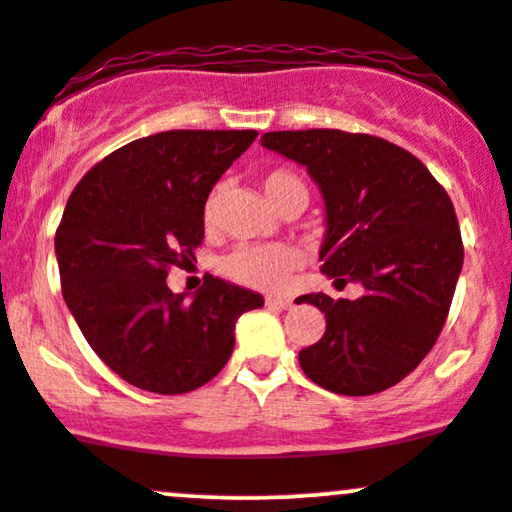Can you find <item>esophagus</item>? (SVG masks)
<instances>
[{
    "label": "esophagus",
    "instance_id": "esophagus-1",
    "mask_svg": "<svg viewBox=\"0 0 512 512\" xmlns=\"http://www.w3.org/2000/svg\"><path fill=\"white\" fill-rule=\"evenodd\" d=\"M264 303H267L269 308H279V310H289L293 305L291 298H281V296H267L264 298Z\"/></svg>",
    "mask_w": 512,
    "mask_h": 512
}]
</instances>
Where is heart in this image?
Masks as SVG:
<instances>
[{"label": "heart", "instance_id": "obj_1", "mask_svg": "<svg viewBox=\"0 0 512 512\" xmlns=\"http://www.w3.org/2000/svg\"><path fill=\"white\" fill-rule=\"evenodd\" d=\"M262 190L276 209H289L293 204H305L308 185L289 168H274L262 175ZM221 187L211 192L204 204V221L214 226L219 214ZM301 250L289 243H264V245H240L221 262L223 274L238 284L260 291H281L289 286L291 274L301 264Z\"/></svg>", "mask_w": 512, "mask_h": 512}]
</instances>
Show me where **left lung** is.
Listing matches in <instances>:
<instances>
[{
	"instance_id": "8db88e82",
	"label": "left lung",
	"mask_w": 512,
	"mask_h": 512,
	"mask_svg": "<svg viewBox=\"0 0 512 512\" xmlns=\"http://www.w3.org/2000/svg\"><path fill=\"white\" fill-rule=\"evenodd\" d=\"M303 163L327 207L322 272L358 281L356 301L308 293L325 313L322 339L298 354L303 373L337 395L397 385L424 361L448 320L464 248L455 207L431 170L402 146L342 129L262 134Z\"/></svg>"
}]
</instances>
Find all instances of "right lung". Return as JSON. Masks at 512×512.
I'll use <instances>...</instances> for the list:
<instances>
[{
  "instance_id": "right-lung-1",
  "label": "right lung",
  "mask_w": 512,
  "mask_h": 512,
  "mask_svg": "<svg viewBox=\"0 0 512 512\" xmlns=\"http://www.w3.org/2000/svg\"><path fill=\"white\" fill-rule=\"evenodd\" d=\"M255 129H170L96 163L67 199L55 233L62 296L86 342L139 390L185 395L231 358L236 320L260 293L207 276L187 301L168 289L195 260L216 180Z\"/></svg>"
}]
</instances>
